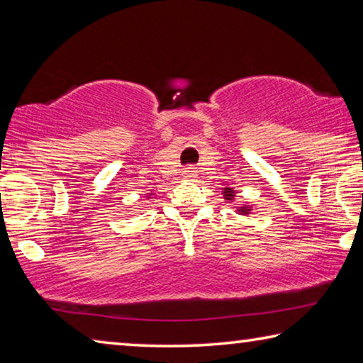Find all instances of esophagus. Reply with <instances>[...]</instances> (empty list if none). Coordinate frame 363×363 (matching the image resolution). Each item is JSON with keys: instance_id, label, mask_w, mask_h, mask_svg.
<instances>
[{"instance_id": "1", "label": "esophagus", "mask_w": 363, "mask_h": 363, "mask_svg": "<svg viewBox=\"0 0 363 363\" xmlns=\"http://www.w3.org/2000/svg\"><path fill=\"white\" fill-rule=\"evenodd\" d=\"M182 176L186 177V179H194V177H196V169L194 167H186L182 171Z\"/></svg>"}]
</instances>
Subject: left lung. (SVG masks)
<instances>
[{"mask_svg":"<svg viewBox=\"0 0 363 363\" xmlns=\"http://www.w3.org/2000/svg\"><path fill=\"white\" fill-rule=\"evenodd\" d=\"M224 199L225 200H232L233 199V190L232 189H224ZM250 210H248V208H242V210H240V213H243V214H247Z\"/></svg>","mask_w":363,"mask_h":363,"instance_id":"1","label":"left lung"}]
</instances>
